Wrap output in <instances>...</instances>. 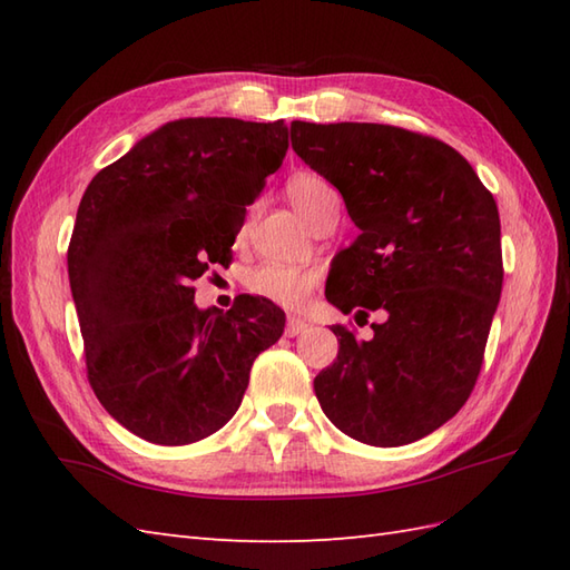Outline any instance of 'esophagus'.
<instances>
[{
  "label": "esophagus",
  "mask_w": 570,
  "mask_h": 570,
  "mask_svg": "<svg viewBox=\"0 0 570 570\" xmlns=\"http://www.w3.org/2000/svg\"><path fill=\"white\" fill-rule=\"evenodd\" d=\"M308 328V323L306 321H301V318H288L286 321V335L288 337H296V335H301Z\"/></svg>",
  "instance_id": "obj_1"
}]
</instances>
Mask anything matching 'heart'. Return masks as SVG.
<instances>
[{
  "mask_svg": "<svg viewBox=\"0 0 570 570\" xmlns=\"http://www.w3.org/2000/svg\"><path fill=\"white\" fill-rule=\"evenodd\" d=\"M286 196L308 225L316 220L321 213L333 208V205H341V196H337V190L328 180L308 171L296 174L286 180ZM245 284L252 294L272 301V304H278L284 308H298L306 304L313 286H316V276L308 272L292 269V266L262 264L247 274Z\"/></svg>",
  "mask_w": 570,
  "mask_h": 570,
  "instance_id": "1",
  "label": "heart"
}]
</instances>
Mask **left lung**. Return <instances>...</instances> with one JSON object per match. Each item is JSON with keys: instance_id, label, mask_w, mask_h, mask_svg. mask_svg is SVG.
<instances>
[{"instance_id": "1", "label": "left lung", "mask_w": 570, "mask_h": 570, "mask_svg": "<svg viewBox=\"0 0 570 570\" xmlns=\"http://www.w3.org/2000/svg\"><path fill=\"white\" fill-rule=\"evenodd\" d=\"M292 147L360 227L325 298L384 313L370 341L333 325L337 360L313 380L323 414L367 445L414 443L458 414L480 374L504 276L498 203L453 147L402 127L294 122Z\"/></svg>"}]
</instances>
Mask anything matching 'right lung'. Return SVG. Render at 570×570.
Returning a JSON list of instances; mask_svg holds the SVG:
<instances>
[{
	"label": "right lung",
	"instance_id": "right-lung-1",
	"mask_svg": "<svg viewBox=\"0 0 570 570\" xmlns=\"http://www.w3.org/2000/svg\"><path fill=\"white\" fill-rule=\"evenodd\" d=\"M288 127L186 117L139 139L90 180L68 247L85 365L107 414L139 439L186 445L235 416L252 362L284 311L239 296L200 311L193 278L227 264Z\"/></svg>",
	"mask_w": 570,
	"mask_h": 570
}]
</instances>
